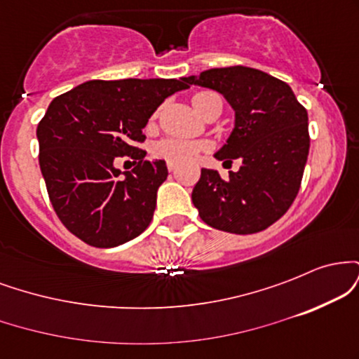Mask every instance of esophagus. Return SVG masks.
Segmentation results:
<instances>
[{"mask_svg": "<svg viewBox=\"0 0 359 359\" xmlns=\"http://www.w3.org/2000/svg\"><path fill=\"white\" fill-rule=\"evenodd\" d=\"M167 168H168V172H175L177 165H175V163H172V162H167Z\"/></svg>", "mask_w": 359, "mask_h": 359, "instance_id": "obj_1", "label": "esophagus"}]
</instances>
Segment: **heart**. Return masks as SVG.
I'll return each mask as SVG.
<instances>
[{
  "mask_svg": "<svg viewBox=\"0 0 359 359\" xmlns=\"http://www.w3.org/2000/svg\"><path fill=\"white\" fill-rule=\"evenodd\" d=\"M212 93H199L192 97V104L196 106L197 102L203 100L204 96ZM209 148L208 142L203 140H192V138H175V137H167L158 140L151 147V154L155 158L165 160V162L172 163H189L196 158L201 151H205Z\"/></svg>",
  "mask_w": 359,
  "mask_h": 359,
  "instance_id": "obj_1",
  "label": "heart"
}]
</instances>
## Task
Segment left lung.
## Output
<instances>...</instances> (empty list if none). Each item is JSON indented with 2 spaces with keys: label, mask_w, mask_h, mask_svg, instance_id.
Wrapping results in <instances>:
<instances>
[{
  "label": "left lung",
  "mask_w": 359,
  "mask_h": 359,
  "mask_svg": "<svg viewBox=\"0 0 359 359\" xmlns=\"http://www.w3.org/2000/svg\"><path fill=\"white\" fill-rule=\"evenodd\" d=\"M185 81L217 90L233 106L234 130L214 156L243 162L226 180L216 170H201L192 191L201 219L234 234L263 231L299 194L311 147L307 109L287 82L258 69H209Z\"/></svg>",
  "instance_id": "obj_1"
}]
</instances>
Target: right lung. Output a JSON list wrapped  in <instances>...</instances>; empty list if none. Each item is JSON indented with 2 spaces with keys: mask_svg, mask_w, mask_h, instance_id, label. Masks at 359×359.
Segmentation results:
<instances>
[{
  "mask_svg": "<svg viewBox=\"0 0 359 359\" xmlns=\"http://www.w3.org/2000/svg\"><path fill=\"white\" fill-rule=\"evenodd\" d=\"M187 88L185 77L88 81L50 102L36 126L40 170L74 236L113 248L148 228L168 172L163 160H145L142 130L165 97ZM119 156L134 158L133 171L114 167Z\"/></svg>",
  "mask_w": 359,
  "mask_h": 359,
  "instance_id": "obj_1",
  "label": "right lung"
}]
</instances>
